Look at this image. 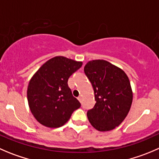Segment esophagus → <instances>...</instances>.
<instances>
[{
    "label": "esophagus",
    "instance_id": "esophagus-1",
    "mask_svg": "<svg viewBox=\"0 0 159 159\" xmlns=\"http://www.w3.org/2000/svg\"><path fill=\"white\" fill-rule=\"evenodd\" d=\"M82 96H81V95H80V96L79 97H78V100H79V102H82Z\"/></svg>",
    "mask_w": 159,
    "mask_h": 159
}]
</instances>
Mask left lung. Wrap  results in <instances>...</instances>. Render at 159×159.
<instances>
[{"label": "left lung", "instance_id": "1", "mask_svg": "<svg viewBox=\"0 0 159 159\" xmlns=\"http://www.w3.org/2000/svg\"><path fill=\"white\" fill-rule=\"evenodd\" d=\"M84 71L95 94V104L87 112L92 127L109 131L118 127L130 111L133 92L125 72L104 60L87 63Z\"/></svg>", "mask_w": 159, "mask_h": 159}]
</instances>
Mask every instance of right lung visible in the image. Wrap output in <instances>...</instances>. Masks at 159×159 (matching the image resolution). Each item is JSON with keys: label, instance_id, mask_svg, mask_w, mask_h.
Masks as SVG:
<instances>
[{"label": "right lung", "instance_id": "right-lung-1", "mask_svg": "<svg viewBox=\"0 0 159 159\" xmlns=\"http://www.w3.org/2000/svg\"><path fill=\"white\" fill-rule=\"evenodd\" d=\"M82 62L55 57L45 63L29 81L27 98L29 108L42 125L57 128L64 125L81 106L72 95L67 81Z\"/></svg>", "mask_w": 159, "mask_h": 159}]
</instances>
